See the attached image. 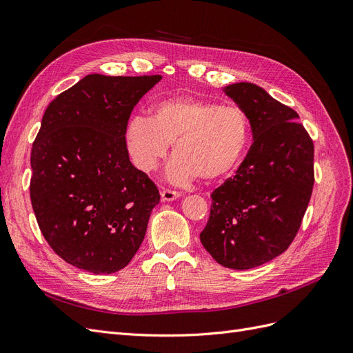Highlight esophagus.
I'll return each instance as SVG.
<instances>
[{
    "mask_svg": "<svg viewBox=\"0 0 353 353\" xmlns=\"http://www.w3.org/2000/svg\"><path fill=\"white\" fill-rule=\"evenodd\" d=\"M160 197H162L163 201H174L176 200L178 197H181V193L179 191H174V190H162L160 191Z\"/></svg>",
    "mask_w": 353,
    "mask_h": 353,
    "instance_id": "obj_1",
    "label": "esophagus"
}]
</instances>
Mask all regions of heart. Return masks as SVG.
<instances>
[{"mask_svg":"<svg viewBox=\"0 0 353 353\" xmlns=\"http://www.w3.org/2000/svg\"><path fill=\"white\" fill-rule=\"evenodd\" d=\"M249 140L250 122L240 108L196 97L160 100L153 104L152 117L134 116L125 131L132 163L145 174L159 168L174 143L166 175L175 184L227 175L239 165Z\"/></svg>","mask_w":353,"mask_h":353,"instance_id":"heart-1","label":"heart"}]
</instances>
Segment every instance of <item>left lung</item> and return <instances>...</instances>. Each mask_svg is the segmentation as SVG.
<instances>
[{
  "label": "left lung",
  "instance_id": "obj_1",
  "mask_svg": "<svg viewBox=\"0 0 353 353\" xmlns=\"http://www.w3.org/2000/svg\"><path fill=\"white\" fill-rule=\"evenodd\" d=\"M248 114L253 144L218 187L200 241L231 270H250L288 249L314 188V143L299 114L250 82L223 88Z\"/></svg>",
  "mask_w": 353,
  "mask_h": 353
}]
</instances>
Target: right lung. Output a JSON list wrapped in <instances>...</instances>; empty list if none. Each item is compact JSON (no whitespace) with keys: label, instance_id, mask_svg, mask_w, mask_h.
Wrapping results in <instances>:
<instances>
[{"label":"right lung","instance_id":"1","mask_svg":"<svg viewBox=\"0 0 353 353\" xmlns=\"http://www.w3.org/2000/svg\"><path fill=\"white\" fill-rule=\"evenodd\" d=\"M162 79L92 73L59 94L30 153V201L42 236L63 261L92 274L131 262L160 200L125 143L135 104Z\"/></svg>","mask_w":353,"mask_h":353}]
</instances>
